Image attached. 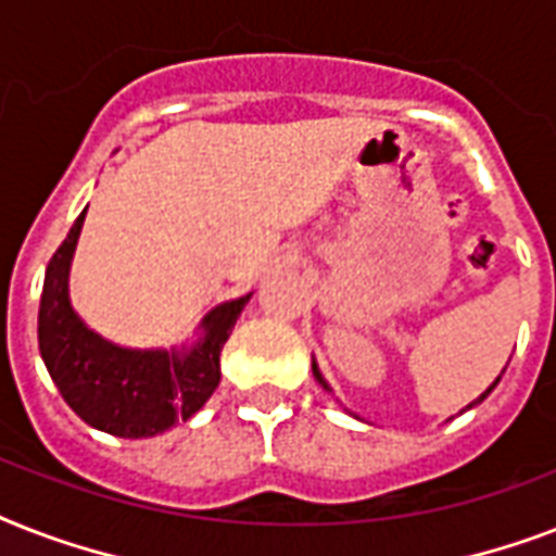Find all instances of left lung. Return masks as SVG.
<instances>
[{"mask_svg": "<svg viewBox=\"0 0 556 556\" xmlns=\"http://www.w3.org/2000/svg\"><path fill=\"white\" fill-rule=\"evenodd\" d=\"M312 369H314V378H317V380H320V383H323V389H329V383L323 380V375H320V369H317V364H314ZM493 387H496V383H493ZM493 387H491V389H493ZM491 389H488V392H491ZM488 392H484V395H488ZM484 395H482V397H484ZM482 397H479V401H482ZM470 406H473V404H470Z\"/></svg>", "mask_w": 556, "mask_h": 556, "instance_id": "8db88e82", "label": "left lung"}]
</instances>
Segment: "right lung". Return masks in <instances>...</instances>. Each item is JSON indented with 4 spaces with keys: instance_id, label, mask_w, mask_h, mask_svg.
Returning a JSON list of instances; mask_svg holds the SVG:
<instances>
[{
    "instance_id": "1",
    "label": "right lung",
    "mask_w": 556,
    "mask_h": 556,
    "mask_svg": "<svg viewBox=\"0 0 556 556\" xmlns=\"http://www.w3.org/2000/svg\"><path fill=\"white\" fill-rule=\"evenodd\" d=\"M83 210L48 262L39 300V352L60 395L83 421L117 439H150L187 421L222 378V349L248 296L218 305L204 320L207 334L190 355L132 352L98 338L68 305V265L80 236Z\"/></svg>"
}]
</instances>
